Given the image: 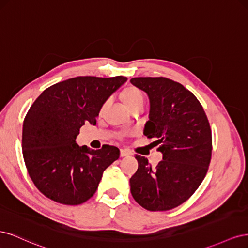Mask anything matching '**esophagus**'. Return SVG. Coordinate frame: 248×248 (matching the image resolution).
I'll list each match as a JSON object with an SVG mask.
<instances>
[{
	"instance_id": "1",
	"label": "esophagus",
	"mask_w": 248,
	"mask_h": 248,
	"mask_svg": "<svg viewBox=\"0 0 248 248\" xmlns=\"http://www.w3.org/2000/svg\"><path fill=\"white\" fill-rule=\"evenodd\" d=\"M131 153L128 151V150H124V149H121L120 150V155H121V157H125V156H129Z\"/></svg>"
}]
</instances>
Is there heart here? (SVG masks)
I'll return each instance as SVG.
<instances>
[{
	"mask_svg": "<svg viewBox=\"0 0 248 248\" xmlns=\"http://www.w3.org/2000/svg\"><path fill=\"white\" fill-rule=\"evenodd\" d=\"M122 97L125 103L129 107L131 110L136 108H142L145 103V96L137 87L126 88L122 93ZM104 106H106V104H104ZM104 106L102 107V108H104Z\"/></svg>",
	"mask_w": 248,
	"mask_h": 248,
	"instance_id": "heart-1",
	"label": "heart"
}]
</instances>
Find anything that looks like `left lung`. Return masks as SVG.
<instances>
[{
  "instance_id": "left-lung-1",
  "label": "left lung",
  "mask_w": 248,
  "mask_h": 248,
  "mask_svg": "<svg viewBox=\"0 0 248 248\" xmlns=\"http://www.w3.org/2000/svg\"><path fill=\"white\" fill-rule=\"evenodd\" d=\"M130 81L149 96L144 133L158 139L154 142L163 154L155 169L136 155L139 168L130 178V191L149 211H168L188 200L204 180L212 154L211 128L197 97L179 82L163 77Z\"/></svg>"
}]
</instances>
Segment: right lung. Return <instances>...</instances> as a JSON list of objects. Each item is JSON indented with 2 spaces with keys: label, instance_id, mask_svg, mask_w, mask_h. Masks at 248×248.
<instances>
[{
  "label": "right lung",
  "instance_id": "obj_1",
  "mask_svg": "<svg viewBox=\"0 0 248 248\" xmlns=\"http://www.w3.org/2000/svg\"><path fill=\"white\" fill-rule=\"evenodd\" d=\"M127 78L77 77L48 87L30 108L22 125L26 168L38 190L63 205L93 197L104 170L120 150L103 145L90 150L77 144L85 123L96 124L101 107Z\"/></svg>",
  "mask_w": 248,
  "mask_h": 248
}]
</instances>
